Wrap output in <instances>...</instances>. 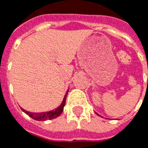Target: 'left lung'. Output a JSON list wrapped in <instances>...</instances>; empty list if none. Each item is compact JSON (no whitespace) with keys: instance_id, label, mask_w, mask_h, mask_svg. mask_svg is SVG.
Masks as SVG:
<instances>
[{"instance_id":"left-lung-1","label":"left lung","mask_w":148,"mask_h":148,"mask_svg":"<svg viewBox=\"0 0 148 148\" xmlns=\"http://www.w3.org/2000/svg\"><path fill=\"white\" fill-rule=\"evenodd\" d=\"M96 114H97V115H99V116H101V115H100L99 114H97V112H96Z\"/></svg>"}]
</instances>
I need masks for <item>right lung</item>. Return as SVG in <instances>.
I'll return each mask as SVG.
<instances>
[{
  "instance_id": "right-lung-1",
  "label": "right lung",
  "mask_w": 148,
  "mask_h": 148,
  "mask_svg": "<svg viewBox=\"0 0 148 148\" xmlns=\"http://www.w3.org/2000/svg\"><path fill=\"white\" fill-rule=\"evenodd\" d=\"M68 92L69 90L66 91V94H65L63 101H62V104H60L59 106L56 108L55 109L52 110V111H49V112H40V113H34V112H30L25 111V109H23L21 108V109L23 110V112H24L28 115L29 117H31L33 119L37 121H45V120H51V119H54L55 118L58 117L63 112L64 109V106L65 104V101H66V97H67Z\"/></svg>"
}]
</instances>
